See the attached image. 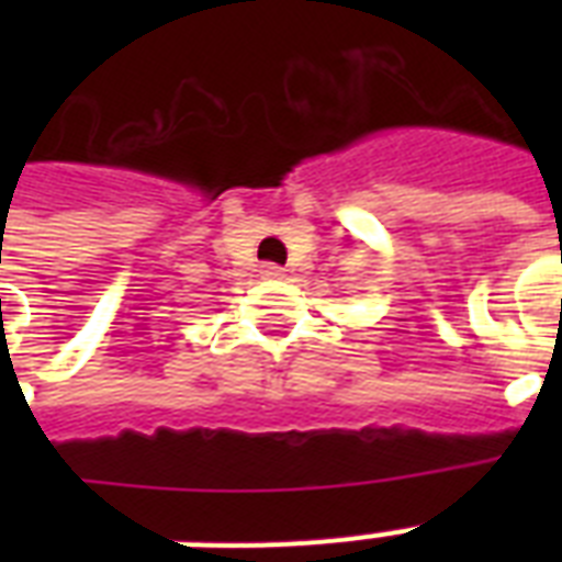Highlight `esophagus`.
<instances>
[{"mask_svg": "<svg viewBox=\"0 0 562 562\" xmlns=\"http://www.w3.org/2000/svg\"><path fill=\"white\" fill-rule=\"evenodd\" d=\"M259 273H262V277H282V268H280V265H273V262H265L262 271H259Z\"/></svg>", "mask_w": 562, "mask_h": 562, "instance_id": "obj_1", "label": "esophagus"}]
</instances>
